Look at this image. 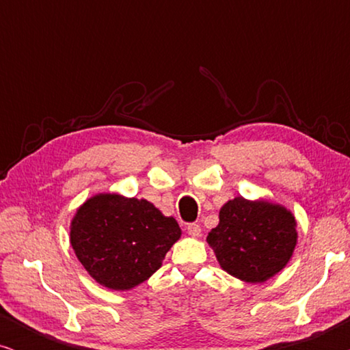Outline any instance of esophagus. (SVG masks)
<instances>
[{
	"instance_id": "esophagus-1",
	"label": "esophagus",
	"mask_w": 350,
	"mask_h": 350,
	"mask_svg": "<svg viewBox=\"0 0 350 350\" xmlns=\"http://www.w3.org/2000/svg\"><path fill=\"white\" fill-rule=\"evenodd\" d=\"M200 232H202V228H200V224H198V223L188 224V234H189V236L199 237Z\"/></svg>"
}]
</instances>
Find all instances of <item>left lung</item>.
<instances>
[{
    "label": "left lung",
    "mask_w": 350,
    "mask_h": 350,
    "mask_svg": "<svg viewBox=\"0 0 350 350\" xmlns=\"http://www.w3.org/2000/svg\"><path fill=\"white\" fill-rule=\"evenodd\" d=\"M298 241L293 213L267 200L234 198L208 232L219 266L243 282L262 284L290 261Z\"/></svg>",
    "instance_id": "1"
}]
</instances>
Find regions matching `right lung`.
Returning a JSON list of instances; mask_svg holds the SVG:
<instances>
[{"mask_svg": "<svg viewBox=\"0 0 350 350\" xmlns=\"http://www.w3.org/2000/svg\"><path fill=\"white\" fill-rule=\"evenodd\" d=\"M181 229L145 199L97 194L71 219V247L90 277L109 290H131L162 266Z\"/></svg>", "mask_w": 350, "mask_h": 350, "instance_id": "obj_1", "label": "right lung"}]
</instances>
